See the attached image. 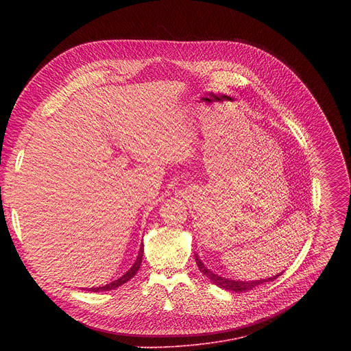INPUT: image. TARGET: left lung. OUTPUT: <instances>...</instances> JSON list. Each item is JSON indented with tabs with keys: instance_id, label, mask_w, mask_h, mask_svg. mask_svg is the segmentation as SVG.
<instances>
[{
	"instance_id": "left-lung-1",
	"label": "left lung",
	"mask_w": 351,
	"mask_h": 351,
	"mask_svg": "<svg viewBox=\"0 0 351 351\" xmlns=\"http://www.w3.org/2000/svg\"><path fill=\"white\" fill-rule=\"evenodd\" d=\"M194 258H195V264L198 267V269L202 271L214 285L219 286L221 289H225L228 291H234V293H243V291H248V290H253L261 285H265L268 282H272L275 280L278 276L282 275V272L271 276V278H265V279H258V280H234V279H229V278H225V276H221L218 274H214L211 269H208L203 261L199 260V257L197 254H194Z\"/></svg>"
}]
</instances>
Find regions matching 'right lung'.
<instances>
[{"mask_svg":"<svg viewBox=\"0 0 351 351\" xmlns=\"http://www.w3.org/2000/svg\"><path fill=\"white\" fill-rule=\"evenodd\" d=\"M143 253H144V244H141L140 245V250H138V256L136 257V260H134V263H133V265L122 275V276H119L118 279H115V280H112L111 283H107V285H104V286H98V287H90L88 289V291H108V290H114V289H117V287H119V286H122L123 283H126L128 280H130L136 274H137V271H138V268H140V265H141V261H143Z\"/></svg>","mask_w":351,"mask_h":351,"instance_id":"obj_1","label":"right lung"}]
</instances>
